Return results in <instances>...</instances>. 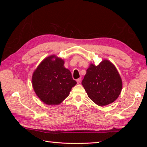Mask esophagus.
I'll list each match as a JSON object with an SVG mask.
<instances>
[{"label": "esophagus", "mask_w": 147, "mask_h": 147, "mask_svg": "<svg viewBox=\"0 0 147 147\" xmlns=\"http://www.w3.org/2000/svg\"><path fill=\"white\" fill-rule=\"evenodd\" d=\"M81 80H82L81 78H78V79H77V83H78V84L80 83V82H81Z\"/></svg>", "instance_id": "obj_1"}]
</instances>
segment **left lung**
I'll list each match as a JSON object with an SVG mask.
<instances>
[{
	"instance_id": "1",
	"label": "left lung",
	"mask_w": 147,
	"mask_h": 147,
	"mask_svg": "<svg viewBox=\"0 0 147 147\" xmlns=\"http://www.w3.org/2000/svg\"><path fill=\"white\" fill-rule=\"evenodd\" d=\"M88 97L99 106L112 103L121 93L123 83L115 66L109 60L91 64L82 82Z\"/></svg>"
}]
</instances>
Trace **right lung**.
<instances>
[{
	"label": "right lung",
	"instance_id": "right-lung-1",
	"mask_svg": "<svg viewBox=\"0 0 147 147\" xmlns=\"http://www.w3.org/2000/svg\"><path fill=\"white\" fill-rule=\"evenodd\" d=\"M63 59L51 55L44 59L35 70L32 83L35 94L47 105H58L77 84Z\"/></svg>",
	"mask_w": 147,
	"mask_h": 147
}]
</instances>
